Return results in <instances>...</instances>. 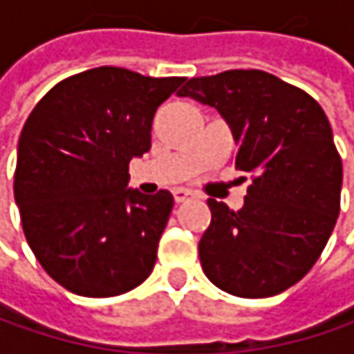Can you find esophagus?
Returning <instances> with one entry per match:
<instances>
[{
	"label": "esophagus",
	"instance_id": "1",
	"mask_svg": "<svg viewBox=\"0 0 354 354\" xmlns=\"http://www.w3.org/2000/svg\"><path fill=\"white\" fill-rule=\"evenodd\" d=\"M188 198H190V192H188V190H184V188L174 190V201H176V203H184V201H188Z\"/></svg>",
	"mask_w": 354,
	"mask_h": 354
}]
</instances>
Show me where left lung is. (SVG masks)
Returning <instances> with one entry per match:
<instances>
[{
    "instance_id": "8db88e82",
    "label": "left lung",
    "mask_w": 354,
    "mask_h": 354,
    "mask_svg": "<svg viewBox=\"0 0 354 354\" xmlns=\"http://www.w3.org/2000/svg\"><path fill=\"white\" fill-rule=\"evenodd\" d=\"M178 96L217 108L238 145L236 170L252 176L240 211L207 201L211 225L198 242L207 279L238 297L279 295L316 264L340 213L342 162L328 116L260 69L192 77Z\"/></svg>"
}]
</instances>
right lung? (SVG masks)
I'll use <instances>...</instances> for the list:
<instances>
[{
	"label": "right lung",
	"mask_w": 354,
	"mask_h": 354,
	"mask_svg": "<svg viewBox=\"0 0 354 354\" xmlns=\"http://www.w3.org/2000/svg\"><path fill=\"white\" fill-rule=\"evenodd\" d=\"M182 82L96 67L30 112L14 196L36 260L67 291L114 297L151 274L174 198L129 188V162L149 151L153 114Z\"/></svg>",
	"instance_id": "right-lung-1"
}]
</instances>
